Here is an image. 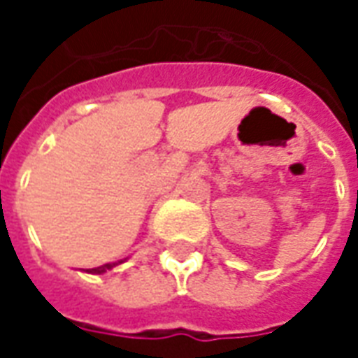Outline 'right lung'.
<instances>
[{
  "mask_svg": "<svg viewBox=\"0 0 358 358\" xmlns=\"http://www.w3.org/2000/svg\"><path fill=\"white\" fill-rule=\"evenodd\" d=\"M115 264V263H113ZM113 264H103V266H97V268H92L90 272H97V274H101V272H105V270H109Z\"/></svg>",
  "mask_w": 358,
  "mask_h": 358,
  "instance_id": "right-lung-1",
  "label": "right lung"
}]
</instances>
